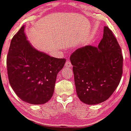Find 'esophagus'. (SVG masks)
Returning a JSON list of instances; mask_svg holds the SVG:
<instances>
[{
  "instance_id": "34e87169",
  "label": "esophagus",
  "mask_w": 131,
  "mask_h": 131,
  "mask_svg": "<svg viewBox=\"0 0 131 131\" xmlns=\"http://www.w3.org/2000/svg\"><path fill=\"white\" fill-rule=\"evenodd\" d=\"M64 66H65L66 67H68V68H70L71 67V63L70 61L69 60H67V61H66Z\"/></svg>"
}]
</instances>
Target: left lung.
Listing matches in <instances>:
<instances>
[{"label": "left lung", "mask_w": 131, "mask_h": 131, "mask_svg": "<svg viewBox=\"0 0 131 131\" xmlns=\"http://www.w3.org/2000/svg\"><path fill=\"white\" fill-rule=\"evenodd\" d=\"M76 93L81 102L95 105L110 98L119 84L123 74L121 49L112 31L104 27L98 47L76 49L70 57Z\"/></svg>", "instance_id": "1"}]
</instances>
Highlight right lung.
Listing matches in <instances>:
<instances>
[{
	"instance_id": "right-lung-1",
	"label": "right lung",
	"mask_w": 131,
	"mask_h": 131,
	"mask_svg": "<svg viewBox=\"0 0 131 131\" xmlns=\"http://www.w3.org/2000/svg\"><path fill=\"white\" fill-rule=\"evenodd\" d=\"M65 61V58L52 57L33 47L23 26L12 39L7 55L10 84L23 101L43 104L52 98L57 74Z\"/></svg>"
}]
</instances>
